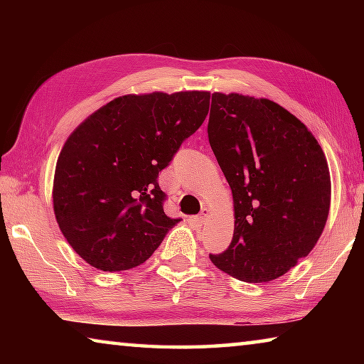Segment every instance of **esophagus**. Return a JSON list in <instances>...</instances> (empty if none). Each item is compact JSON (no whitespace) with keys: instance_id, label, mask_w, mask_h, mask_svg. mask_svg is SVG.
<instances>
[{"instance_id":"34e87169","label":"esophagus","mask_w":364,"mask_h":364,"mask_svg":"<svg viewBox=\"0 0 364 364\" xmlns=\"http://www.w3.org/2000/svg\"><path fill=\"white\" fill-rule=\"evenodd\" d=\"M208 213H210V212H208V208H202V212H200V215H197V217H194L193 220L196 221V223L197 225H199V226H202V225H204L205 223V220H207V217H208Z\"/></svg>"}]
</instances>
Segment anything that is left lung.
<instances>
[{
  "label": "left lung",
  "instance_id": "obj_1",
  "mask_svg": "<svg viewBox=\"0 0 364 364\" xmlns=\"http://www.w3.org/2000/svg\"><path fill=\"white\" fill-rule=\"evenodd\" d=\"M208 143L232 191L234 234L212 263L244 282H268L310 254L324 230L331 176L316 138L269 100L212 95Z\"/></svg>",
  "mask_w": 364,
  "mask_h": 364
}]
</instances>
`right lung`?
<instances>
[{
    "label": "right lung",
    "instance_id": "obj_1",
    "mask_svg": "<svg viewBox=\"0 0 364 364\" xmlns=\"http://www.w3.org/2000/svg\"><path fill=\"white\" fill-rule=\"evenodd\" d=\"M207 91L128 95L97 109L67 138L53 204L72 249L91 267L123 271L149 258L178 221L157 176L199 130Z\"/></svg>",
    "mask_w": 364,
    "mask_h": 364
}]
</instances>
